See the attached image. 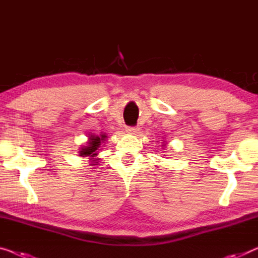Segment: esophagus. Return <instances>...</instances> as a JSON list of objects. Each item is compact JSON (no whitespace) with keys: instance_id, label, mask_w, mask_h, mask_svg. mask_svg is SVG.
Instances as JSON below:
<instances>
[{"instance_id":"34e87169","label":"esophagus","mask_w":258,"mask_h":258,"mask_svg":"<svg viewBox=\"0 0 258 258\" xmlns=\"http://www.w3.org/2000/svg\"><path fill=\"white\" fill-rule=\"evenodd\" d=\"M126 131H127L130 134H136V133H138V131H139V128L133 127V126H128V127H126Z\"/></svg>"}]
</instances>
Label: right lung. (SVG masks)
<instances>
[{
    "label": "right lung",
    "mask_w": 258,
    "mask_h": 258,
    "mask_svg": "<svg viewBox=\"0 0 258 258\" xmlns=\"http://www.w3.org/2000/svg\"><path fill=\"white\" fill-rule=\"evenodd\" d=\"M105 136H102V137H91L90 138V141H89V146H87L86 148H82V151H81L80 155L81 156H94L96 155V151L99 148V146H101V142L104 140ZM97 160V159H96Z\"/></svg>",
    "instance_id": "add662e5"
}]
</instances>
